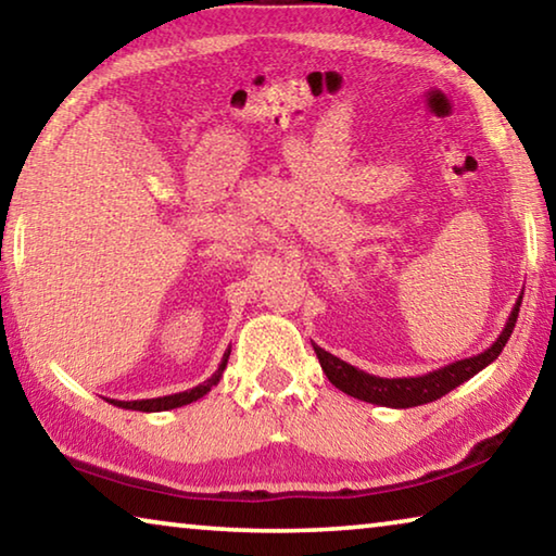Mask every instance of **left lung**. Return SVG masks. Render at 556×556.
Listing matches in <instances>:
<instances>
[{"label": "left lung", "instance_id": "left-lung-1", "mask_svg": "<svg viewBox=\"0 0 556 556\" xmlns=\"http://www.w3.org/2000/svg\"><path fill=\"white\" fill-rule=\"evenodd\" d=\"M520 301H515L510 316H507V324L495 338L491 348H485L483 353L473 357H464V361H456L451 365H444L434 372L417 375V378H378V375H370L365 370H357L355 365L341 361V357L331 355L324 348L314 345L318 363L326 372V378L331 380L338 390L351 394L355 400L380 404V407H394V409H407V407H419V404L434 402L444 397L451 390H456L458 384L473 378V375L488 368L497 355L503 353L507 338L513 336V328L517 321V314H520Z\"/></svg>", "mask_w": 556, "mask_h": 556}]
</instances>
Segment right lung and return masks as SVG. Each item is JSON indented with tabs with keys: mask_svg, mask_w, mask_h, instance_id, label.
<instances>
[{
	"mask_svg": "<svg viewBox=\"0 0 556 556\" xmlns=\"http://www.w3.org/2000/svg\"><path fill=\"white\" fill-rule=\"evenodd\" d=\"M228 357H230V348H228V351H225L223 361H220V365H218V370H215L208 380L201 382L199 388H193V390L176 392V394H166V397H154V400H135V402L108 400V402H110V404H115V407H122V409H135V412H166V409L184 407V404H191V402H195V400H201L203 394H208V392L215 388V384L220 382L225 365H228Z\"/></svg>",
	"mask_w": 556,
	"mask_h": 556,
	"instance_id": "obj_1",
	"label": "right lung"
}]
</instances>
